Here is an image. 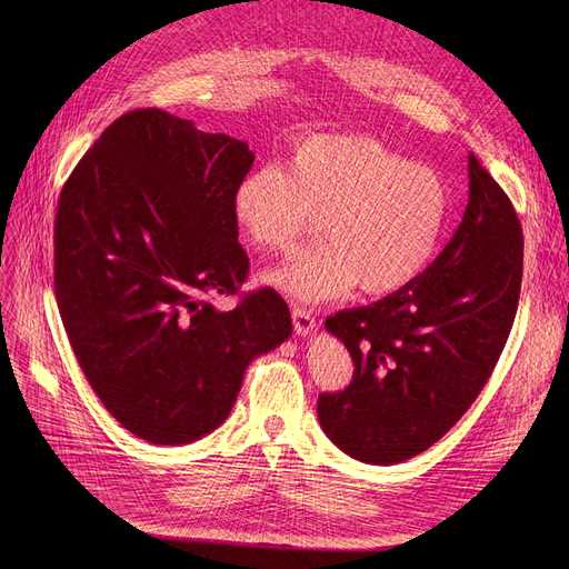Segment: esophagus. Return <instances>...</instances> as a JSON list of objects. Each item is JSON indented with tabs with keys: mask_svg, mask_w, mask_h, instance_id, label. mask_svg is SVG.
I'll return each mask as SVG.
<instances>
[{
	"mask_svg": "<svg viewBox=\"0 0 569 569\" xmlns=\"http://www.w3.org/2000/svg\"><path fill=\"white\" fill-rule=\"evenodd\" d=\"M292 325H295V332L297 335H311L313 327H316V318L313 311L307 307H292Z\"/></svg>",
	"mask_w": 569,
	"mask_h": 569,
	"instance_id": "1",
	"label": "esophagus"
}]
</instances>
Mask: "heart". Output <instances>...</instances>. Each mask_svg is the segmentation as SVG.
<instances>
[{"instance_id": "heart-1", "label": "heart", "mask_w": 569, "mask_h": 569, "mask_svg": "<svg viewBox=\"0 0 569 569\" xmlns=\"http://www.w3.org/2000/svg\"><path fill=\"white\" fill-rule=\"evenodd\" d=\"M232 217L256 249L277 253L320 223L322 244L267 274L295 300H335L352 286L392 295L433 258L450 191L436 170L373 138L316 136L295 147L290 168L258 166L239 179Z\"/></svg>"}]
</instances>
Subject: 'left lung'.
<instances>
[{
	"label": "left lung",
	"mask_w": 569,
	"mask_h": 569,
	"mask_svg": "<svg viewBox=\"0 0 569 569\" xmlns=\"http://www.w3.org/2000/svg\"><path fill=\"white\" fill-rule=\"evenodd\" d=\"M463 219L406 288L339 311L325 327L352 357L343 392L318 397V420L348 457L392 466L450 431L482 392L517 316L523 234L515 204L468 157Z\"/></svg>",
	"instance_id": "1"
}]
</instances>
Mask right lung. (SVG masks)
I'll return each mask as SVG.
<instances>
[{
	"mask_svg": "<svg viewBox=\"0 0 569 569\" xmlns=\"http://www.w3.org/2000/svg\"><path fill=\"white\" fill-rule=\"evenodd\" d=\"M251 166L247 142L140 108L114 119L59 193V316L87 382L142 440L214 431L249 362L292 332L272 288L232 311L212 305L249 274L232 191Z\"/></svg>",
	"mask_w": 569,
	"mask_h": 569,
	"instance_id": "1",
	"label": "right lung"
}]
</instances>
